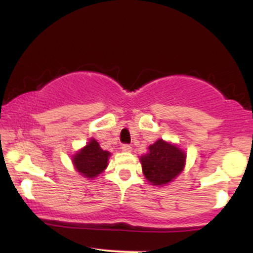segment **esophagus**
I'll return each mask as SVG.
<instances>
[{
  "label": "esophagus",
  "mask_w": 253,
  "mask_h": 253,
  "mask_svg": "<svg viewBox=\"0 0 253 253\" xmlns=\"http://www.w3.org/2000/svg\"><path fill=\"white\" fill-rule=\"evenodd\" d=\"M121 150H123L124 152H130V151H132V146L128 144H124L123 146H121Z\"/></svg>",
  "instance_id": "34e87169"
}]
</instances>
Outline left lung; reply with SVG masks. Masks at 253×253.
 Segmentation results:
<instances>
[{
  "mask_svg": "<svg viewBox=\"0 0 253 253\" xmlns=\"http://www.w3.org/2000/svg\"><path fill=\"white\" fill-rule=\"evenodd\" d=\"M140 162L147 181L152 183V185H163L182 172L185 155L175 145L159 139L153 145H150L149 153L141 156Z\"/></svg>",
  "mask_w": 253,
  "mask_h": 253,
  "instance_id": "1",
  "label": "left lung"
}]
</instances>
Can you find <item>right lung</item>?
<instances>
[{
  "label": "right lung",
  "instance_id": "right-lung-1",
  "mask_svg": "<svg viewBox=\"0 0 253 253\" xmlns=\"http://www.w3.org/2000/svg\"><path fill=\"white\" fill-rule=\"evenodd\" d=\"M109 152L103 151L95 139H91L85 147L74 156V164L78 172L92 178L100 175L108 164Z\"/></svg>",
  "mask_w": 253,
  "mask_h": 253
}]
</instances>
